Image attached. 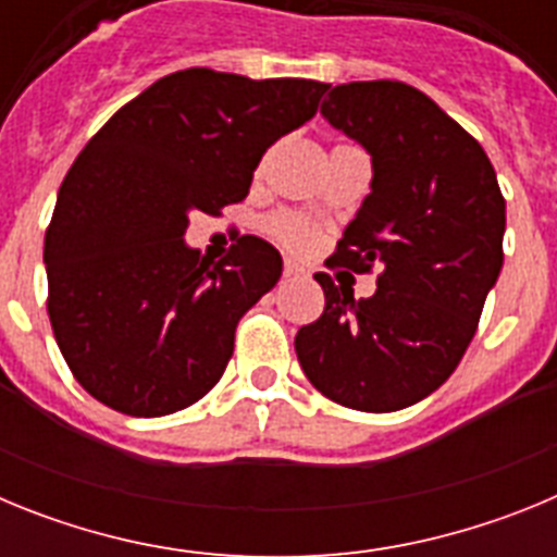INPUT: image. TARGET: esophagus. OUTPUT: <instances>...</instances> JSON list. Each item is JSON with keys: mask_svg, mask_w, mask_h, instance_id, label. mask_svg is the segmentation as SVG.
<instances>
[{"mask_svg": "<svg viewBox=\"0 0 557 557\" xmlns=\"http://www.w3.org/2000/svg\"><path fill=\"white\" fill-rule=\"evenodd\" d=\"M301 273H304V270L298 268V264H295V262L284 264V278H298V275H301Z\"/></svg>", "mask_w": 557, "mask_h": 557, "instance_id": "obj_1", "label": "esophagus"}]
</instances>
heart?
Instances as JSON below:
<instances>
[{
    "label": "heart",
    "mask_w": 557,
    "mask_h": 557,
    "mask_svg": "<svg viewBox=\"0 0 557 557\" xmlns=\"http://www.w3.org/2000/svg\"><path fill=\"white\" fill-rule=\"evenodd\" d=\"M273 234L293 250H309L314 243L312 225L304 223L301 218H293V214H282V218H275Z\"/></svg>",
    "instance_id": "heart-1"
}]
</instances>
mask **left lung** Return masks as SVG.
I'll use <instances>...</instances> for the list:
<instances>
[{
  "mask_svg": "<svg viewBox=\"0 0 557 557\" xmlns=\"http://www.w3.org/2000/svg\"><path fill=\"white\" fill-rule=\"evenodd\" d=\"M321 113L373 170L329 262L382 275L371 298L314 275L326 307L298 329L295 354L337 405L405 410L444 385L474 337L502 270L505 200L476 139L407 83H343Z\"/></svg>",
  "mask_w": 557,
  "mask_h": 557,
  "instance_id": "1",
  "label": "left lung"
}]
</instances>
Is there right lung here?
Here are the masks:
<instances>
[{"label": "right lung", "instance_id": "right-lung-1", "mask_svg": "<svg viewBox=\"0 0 557 557\" xmlns=\"http://www.w3.org/2000/svg\"><path fill=\"white\" fill-rule=\"evenodd\" d=\"M326 88L184 69L83 147L44 268L58 348L97 401L159 418L218 385L239 318L282 278V253L239 236L223 262H206L184 239L189 214L239 203L264 150L312 120Z\"/></svg>", "mask_w": 557, "mask_h": 557}]
</instances>
